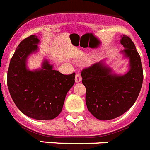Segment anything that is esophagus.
<instances>
[{
    "label": "esophagus",
    "mask_w": 150,
    "mask_h": 150,
    "mask_svg": "<svg viewBox=\"0 0 150 150\" xmlns=\"http://www.w3.org/2000/svg\"><path fill=\"white\" fill-rule=\"evenodd\" d=\"M82 80V76H81L80 74L77 73L76 74V76H75V82H80Z\"/></svg>",
    "instance_id": "esophagus-1"
}]
</instances>
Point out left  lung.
<instances>
[{"mask_svg":"<svg viewBox=\"0 0 150 150\" xmlns=\"http://www.w3.org/2000/svg\"><path fill=\"white\" fill-rule=\"evenodd\" d=\"M120 42L125 48L121 53L129 59L128 72L118 75L100 62L81 73L86 88L87 108L99 120H112L127 112L135 103L142 87V64L134 44L125 35H121Z\"/></svg>","mask_w":150,"mask_h":150,"instance_id":"1","label":"left lung"}]
</instances>
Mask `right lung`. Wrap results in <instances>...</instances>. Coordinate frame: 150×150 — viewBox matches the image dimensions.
<instances>
[{
  "instance_id": "right-lung-1",
  "label": "right lung",
  "mask_w": 150,
  "mask_h": 150,
  "mask_svg": "<svg viewBox=\"0 0 150 150\" xmlns=\"http://www.w3.org/2000/svg\"><path fill=\"white\" fill-rule=\"evenodd\" d=\"M39 42L37 35H31L19 44L9 63L7 86L22 113L35 120H52L61 113L66 94L75 82V73L64 75L47 59L42 68L30 71L27 59L38 51Z\"/></svg>"
}]
</instances>
